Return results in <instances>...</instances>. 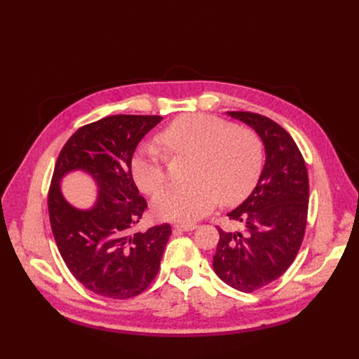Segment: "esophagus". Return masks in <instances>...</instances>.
Returning <instances> with one entry per match:
<instances>
[{
  "label": "esophagus",
  "instance_id": "obj_1",
  "mask_svg": "<svg viewBox=\"0 0 359 359\" xmlns=\"http://www.w3.org/2000/svg\"><path fill=\"white\" fill-rule=\"evenodd\" d=\"M196 229V224H176L175 230L177 231H194Z\"/></svg>",
  "mask_w": 359,
  "mask_h": 359
}]
</instances>
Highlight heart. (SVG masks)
Returning a JSON list of instances; mask_svg holds the SVG:
<instances>
[{
	"instance_id": "1",
	"label": "heart",
	"mask_w": 359,
	"mask_h": 359,
	"mask_svg": "<svg viewBox=\"0 0 359 359\" xmlns=\"http://www.w3.org/2000/svg\"><path fill=\"white\" fill-rule=\"evenodd\" d=\"M158 144L168 156L191 157L189 183L168 186L153 202L154 214L167 221L194 222L211 212L218 201L234 205L248 198L263 168V142L248 126L192 113L160 132ZM140 189L154 195L165 182L164 157L153 145L141 147L130 161Z\"/></svg>"
}]
</instances>
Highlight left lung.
<instances>
[{"label": "left lung", "mask_w": 359, "mask_h": 359, "mask_svg": "<svg viewBox=\"0 0 359 359\" xmlns=\"http://www.w3.org/2000/svg\"><path fill=\"white\" fill-rule=\"evenodd\" d=\"M256 130L266 160L253 192L229 212L241 231H224L214 256L221 280L241 292L265 287L292 265L303 243L309 211V175L288 132L252 111H227Z\"/></svg>", "instance_id": "left-lung-1"}]
</instances>
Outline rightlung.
Masks as SVG:
<instances>
[{
    "label": "right lung",
    "mask_w": 359,
    "mask_h": 359,
    "mask_svg": "<svg viewBox=\"0 0 359 359\" xmlns=\"http://www.w3.org/2000/svg\"><path fill=\"white\" fill-rule=\"evenodd\" d=\"M161 116L115 115L81 126L56 160L48 210L56 246L69 272L90 291L125 299L141 294L158 273L168 224L132 234L147 208L130 175L135 148ZM87 172L100 194L91 209L79 210L60 192L71 171Z\"/></svg>",
    "instance_id": "1"
}]
</instances>
